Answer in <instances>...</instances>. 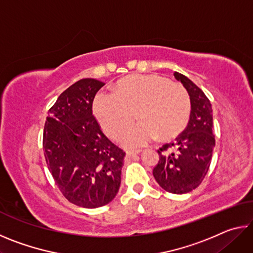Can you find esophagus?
Returning a JSON list of instances; mask_svg holds the SVG:
<instances>
[{"label": "esophagus", "mask_w": 253, "mask_h": 253, "mask_svg": "<svg viewBox=\"0 0 253 253\" xmlns=\"http://www.w3.org/2000/svg\"><path fill=\"white\" fill-rule=\"evenodd\" d=\"M140 151H127L126 152V160H130L134 156H136L137 154H139Z\"/></svg>", "instance_id": "34e87169"}]
</instances>
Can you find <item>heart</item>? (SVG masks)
I'll return each instance as SVG.
<instances>
[{"label": "heart", "mask_w": 253, "mask_h": 253, "mask_svg": "<svg viewBox=\"0 0 253 253\" xmlns=\"http://www.w3.org/2000/svg\"><path fill=\"white\" fill-rule=\"evenodd\" d=\"M92 109L102 130L117 140L137 118L140 123L127 132V147L144 146L160 137L176 138L190 121L192 101L183 84L160 75H131L121 79L115 92L99 91Z\"/></svg>", "instance_id": "b5f03b06"}]
</instances>
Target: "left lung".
<instances>
[{
    "label": "left lung",
    "instance_id": "obj_1",
    "mask_svg": "<svg viewBox=\"0 0 253 253\" xmlns=\"http://www.w3.org/2000/svg\"><path fill=\"white\" fill-rule=\"evenodd\" d=\"M174 76L190 93L191 116L186 128L175 142L163 145L157 151L160 160L153 175L165 191L184 194L198 187L208 174L215 138L209 98L187 77L178 72Z\"/></svg>",
    "mask_w": 253,
    "mask_h": 253
}]
</instances>
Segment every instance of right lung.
I'll return each mask as SVG.
<instances>
[{"instance_id":"obj_1","label":"right lung","mask_w":253,"mask_h":253,"mask_svg":"<svg viewBox=\"0 0 253 253\" xmlns=\"http://www.w3.org/2000/svg\"><path fill=\"white\" fill-rule=\"evenodd\" d=\"M104 84L90 78L71 84L49 109L43 130L44 157L55 185L70 203L87 209L114 200L125 157L92 114L93 98Z\"/></svg>"}]
</instances>
